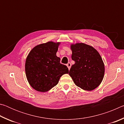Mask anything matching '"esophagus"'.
<instances>
[{
    "label": "esophagus",
    "mask_w": 124,
    "mask_h": 124,
    "mask_svg": "<svg viewBox=\"0 0 124 124\" xmlns=\"http://www.w3.org/2000/svg\"><path fill=\"white\" fill-rule=\"evenodd\" d=\"M67 67H68V68L69 69V70H70V67H71V63L70 62H68V63L67 64Z\"/></svg>",
    "instance_id": "esophagus-1"
}]
</instances>
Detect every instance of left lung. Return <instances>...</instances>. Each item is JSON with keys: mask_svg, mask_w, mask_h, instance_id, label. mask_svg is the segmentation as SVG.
Instances as JSON below:
<instances>
[{"mask_svg": "<svg viewBox=\"0 0 124 124\" xmlns=\"http://www.w3.org/2000/svg\"><path fill=\"white\" fill-rule=\"evenodd\" d=\"M72 59L75 63L69 74L77 86L92 91L101 83L104 74V64L101 56L95 48L86 44H71Z\"/></svg>", "mask_w": 124, "mask_h": 124, "instance_id": "obj_1", "label": "left lung"}]
</instances>
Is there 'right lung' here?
<instances>
[{
  "mask_svg": "<svg viewBox=\"0 0 124 124\" xmlns=\"http://www.w3.org/2000/svg\"><path fill=\"white\" fill-rule=\"evenodd\" d=\"M60 43L49 41L33 48L25 63L26 77L30 85L37 91H49L57 84L61 77L68 73L66 66L60 63L56 56Z\"/></svg>",
  "mask_w": 124,
  "mask_h": 124,
  "instance_id": "add662e5",
  "label": "right lung"
}]
</instances>
